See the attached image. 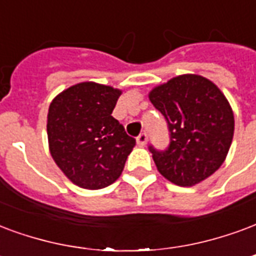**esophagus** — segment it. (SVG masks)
<instances>
[{"label":"esophagus","instance_id":"34e87169","mask_svg":"<svg viewBox=\"0 0 256 256\" xmlns=\"http://www.w3.org/2000/svg\"><path fill=\"white\" fill-rule=\"evenodd\" d=\"M148 142V134L146 133H141L137 137V144L140 146H145Z\"/></svg>","mask_w":256,"mask_h":256}]
</instances>
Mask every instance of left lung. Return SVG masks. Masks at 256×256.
<instances>
[{"label": "left lung", "mask_w": 256, "mask_h": 256, "mask_svg": "<svg viewBox=\"0 0 256 256\" xmlns=\"http://www.w3.org/2000/svg\"><path fill=\"white\" fill-rule=\"evenodd\" d=\"M164 115L170 146H149L157 170L182 187L198 184L224 162L234 130V111L220 88L198 74H182L149 92Z\"/></svg>", "instance_id": "left-lung-1"}]
</instances>
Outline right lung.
Listing matches in <instances>:
<instances>
[{
	"label": "right lung",
	"instance_id": "1",
	"mask_svg": "<svg viewBox=\"0 0 256 256\" xmlns=\"http://www.w3.org/2000/svg\"><path fill=\"white\" fill-rule=\"evenodd\" d=\"M122 90L92 81L62 90L47 115L48 148L54 162L74 184L99 190L124 168L136 140L114 118Z\"/></svg>",
	"mask_w": 256,
	"mask_h": 256
}]
</instances>
